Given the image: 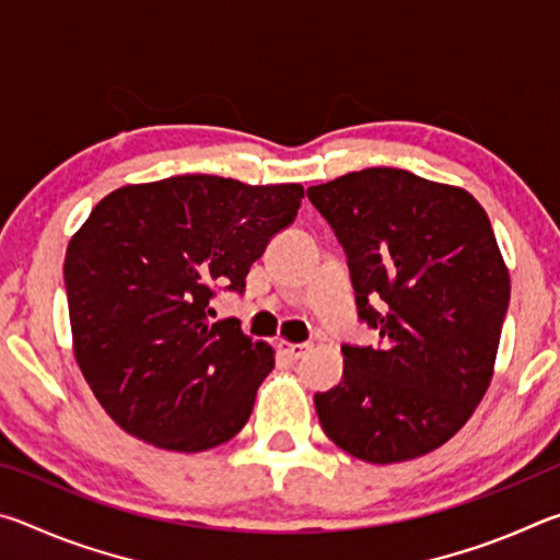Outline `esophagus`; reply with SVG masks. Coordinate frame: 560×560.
<instances>
[{"instance_id": "esophagus-1", "label": "esophagus", "mask_w": 560, "mask_h": 560, "mask_svg": "<svg viewBox=\"0 0 560 560\" xmlns=\"http://www.w3.org/2000/svg\"><path fill=\"white\" fill-rule=\"evenodd\" d=\"M279 350L287 358H291V360H299V358H303L311 350V346L308 343H289V340H281L279 343Z\"/></svg>"}]
</instances>
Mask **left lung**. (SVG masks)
Returning a JSON list of instances; mask_svg holds the SVG:
<instances>
[{
  "label": "left lung",
  "mask_w": 560,
  "mask_h": 560,
  "mask_svg": "<svg viewBox=\"0 0 560 560\" xmlns=\"http://www.w3.org/2000/svg\"><path fill=\"white\" fill-rule=\"evenodd\" d=\"M343 244L358 318L377 346H343V381L316 393L340 450L395 464L462 430L494 375L509 269L481 205L462 187L368 167L308 187Z\"/></svg>",
  "instance_id": "8db88e82"
}]
</instances>
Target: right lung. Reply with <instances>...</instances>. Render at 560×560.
I'll return each instance as SVG.
<instances>
[{"label": "right lung", "mask_w": 560, "mask_h": 560, "mask_svg": "<svg viewBox=\"0 0 560 560\" xmlns=\"http://www.w3.org/2000/svg\"><path fill=\"white\" fill-rule=\"evenodd\" d=\"M303 187L175 175L103 197L63 261L73 355L110 420L170 452L230 442L273 350L240 320L212 324L214 289L244 291Z\"/></svg>", "instance_id": "obj_1"}]
</instances>
